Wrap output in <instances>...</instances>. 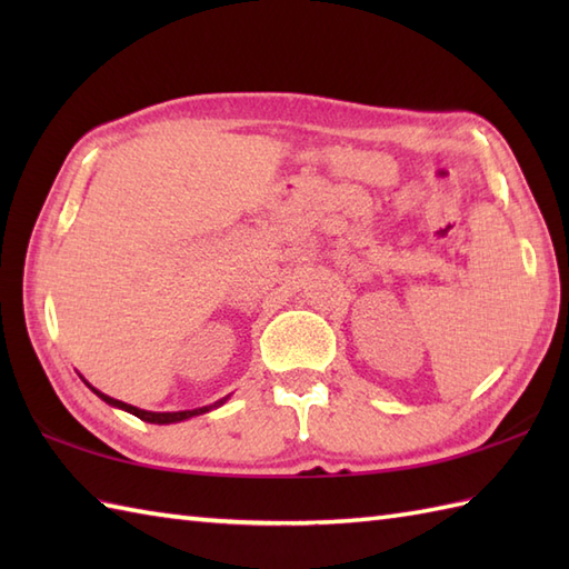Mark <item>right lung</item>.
<instances>
[{
  "label": "right lung",
  "mask_w": 569,
  "mask_h": 569,
  "mask_svg": "<svg viewBox=\"0 0 569 569\" xmlns=\"http://www.w3.org/2000/svg\"><path fill=\"white\" fill-rule=\"evenodd\" d=\"M88 383V381H84ZM90 386V383H88ZM92 389V386H90ZM94 393H98L104 403H110V406H114V408H122V410H127V413H131V416H137V418H141V420H147V422H159V426H166V422H180V420H188V418H192V416H202V413H208V410H212V408H217V406H222L229 396H224V398H220V401H214L212 406H202V408H192V410H176V413H153V410H141V408H137V406H129V403H124V401H117V398H112V396H107V393H102V391H98V389H92Z\"/></svg>",
  "instance_id": "right-lung-1"
}]
</instances>
